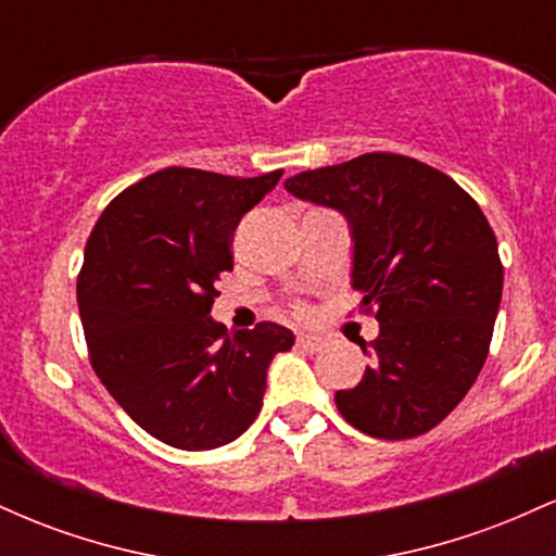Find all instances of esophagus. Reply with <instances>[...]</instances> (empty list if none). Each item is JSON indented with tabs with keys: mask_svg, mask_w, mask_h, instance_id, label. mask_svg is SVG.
Listing matches in <instances>:
<instances>
[{
	"mask_svg": "<svg viewBox=\"0 0 556 556\" xmlns=\"http://www.w3.org/2000/svg\"><path fill=\"white\" fill-rule=\"evenodd\" d=\"M324 342L321 337H314V334H300L298 337V348L305 350V353H318V350H324Z\"/></svg>",
	"mask_w": 556,
	"mask_h": 556,
	"instance_id": "esophagus-1",
	"label": "esophagus"
}]
</instances>
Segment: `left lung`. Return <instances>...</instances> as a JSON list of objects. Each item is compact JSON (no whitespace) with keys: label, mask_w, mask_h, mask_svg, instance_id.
<instances>
[{"label":"left lung","mask_w":556,"mask_h":556,"mask_svg":"<svg viewBox=\"0 0 556 556\" xmlns=\"http://www.w3.org/2000/svg\"><path fill=\"white\" fill-rule=\"evenodd\" d=\"M303 201L353 229V287L379 337L358 387L334 394L350 426L413 439L442 424L486 363L504 269L481 206L444 172L400 154H363L290 177Z\"/></svg>","instance_id":"obj_1"}]
</instances>
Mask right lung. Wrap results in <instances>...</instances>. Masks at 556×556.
<instances>
[{"label": "right lung", "instance_id": "1", "mask_svg": "<svg viewBox=\"0 0 556 556\" xmlns=\"http://www.w3.org/2000/svg\"><path fill=\"white\" fill-rule=\"evenodd\" d=\"M279 177L154 172L114 198L86 242L78 308L88 358L159 442L188 452L235 442L258 416L271 358L295 342L279 324L229 334L212 318L235 229Z\"/></svg>", "mask_w": 556, "mask_h": 556}]
</instances>
